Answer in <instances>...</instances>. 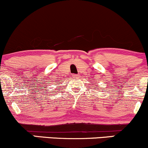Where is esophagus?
I'll use <instances>...</instances> for the list:
<instances>
[{
	"label": "esophagus",
	"instance_id": "1",
	"mask_svg": "<svg viewBox=\"0 0 148 148\" xmlns=\"http://www.w3.org/2000/svg\"><path fill=\"white\" fill-rule=\"evenodd\" d=\"M72 76L74 78H75V79H77V78L79 77V74H73Z\"/></svg>",
	"mask_w": 148,
	"mask_h": 148
}]
</instances>
